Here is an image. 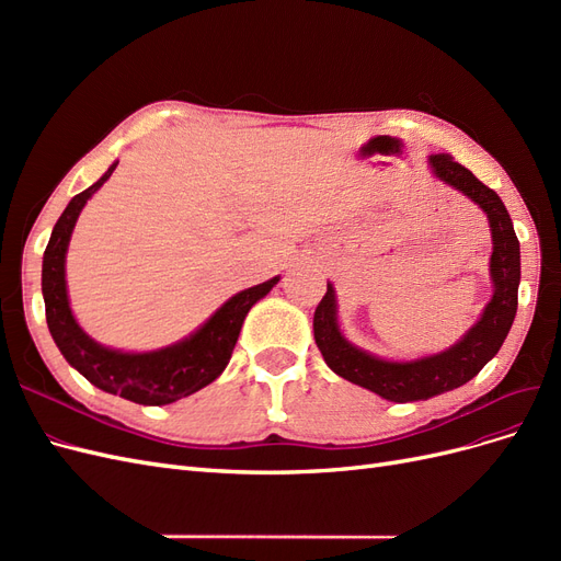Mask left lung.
<instances>
[{
  "label": "left lung",
  "instance_id": "left-lung-1",
  "mask_svg": "<svg viewBox=\"0 0 561 561\" xmlns=\"http://www.w3.org/2000/svg\"><path fill=\"white\" fill-rule=\"evenodd\" d=\"M428 163L439 180L478 203L489 217L491 239H494L491 278H494L496 290L478 325L445 353L412 363H388L355 348L339 332L332 285H328V293L313 313L316 344L330 369L346 381L358 383L393 402L428 400L470 381L499 353L517 313L519 241L503 201L449 154H433Z\"/></svg>",
  "mask_w": 561,
  "mask_h": 561
}]
</instances>
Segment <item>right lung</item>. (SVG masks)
<instances>
[{
	"instance_id": "obj_1",
	"label": "right lung",
	"mask_w": 561,
	"mask_h": 561,
	"mask_svg": "<svg viewBox=\"0 0 561 561\" xmlns=\"http://www.w3.org/2000/svg\"><path fill=\"white\" fill-rule=\"evenodd\" d=\"M114 168L116 163H112L107 173L89 190L67 203L50 233L42 266L46 322L65 360L93 386L138 404H168L196 393L222 375L252 304H257L278 278L248 287L231 297L196 334L175 346L154 353H118L95 344L89 334H83L70 311L65 287V252L81 208L107 182Z\"/></svg>"
}]
</instances>
